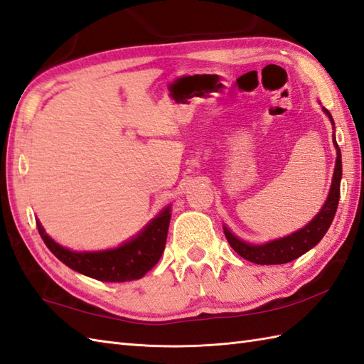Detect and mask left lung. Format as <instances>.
Masks as SVG:
<instances>
[{
	"mask_svg": "<svg viewBox=\"0 0 364 364\" xmlns=\"http://www.w3.org/2000/svg\"><path fill=\"white\" fill-rule=\"evenodd\" d=\"M323 112L328 115V119L333 125L335 122L331 114L322 107ZM333 145L336 149V162H335V172L331 178V186L326 203L322 205L321 211L314 215L311 222H308L304 228H300L294 233L274 239L264 244H250L239 239L236 235L223 225V233H225L227 241L230 242L231 249L247 261L255 262V264H284L292 259H297L301 255L311 250L313 247L321 242V239L326 236L327 230L330 228L331 222L336 214V208L339 202V186H341V176H343V162H341V150H339L336 137L333 133Z\"/></svg>",
	"mask_w": 364,
	"mask_h": 364,
	"instance_id": "left-lung-1",
	"label": "left lung"
}]
</instances>
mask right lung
Listing matches in <instances>:
<instances>
[{"instance_id": "obj_1", "label": "right lung", "mask_w": 364, "mask_h": 364, "mask_svg": "<svg viewBox=\"0 0 364 364\" xmlns=\"http://www.w3.org/2000/svg\"><path fill=\"white\" fill-rule=\"evenodd\" d=\"M166 206L156 218L151 219L136 236L115 249L97 252H76L58 244L45 233L42 223L37 222L38 233L51 253L65 266L100 282L122 283L142 278L159 261L166 247L170 213Z\"/></svg>"}]
</instances>
